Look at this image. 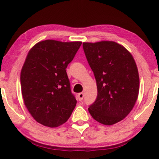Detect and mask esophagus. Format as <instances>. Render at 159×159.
<instances>
[{
    "label": "esophagus",
    "mask_w": 159,
    "mask_h": 159,
    "mask_svg": "<svg viewBox=\"0 0 159 159\" xmlns=\"http://www.w3.org/2000/svg\"><path fill=\"white\" fill-rule=\"evenodd\" d=\"M84 96V94L83 93H80L78 95V99H79V101H82V100H83Z\"/></svg>",
    "instance_id": "obj_1"
}]
</instances>
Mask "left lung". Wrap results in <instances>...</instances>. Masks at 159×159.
<instances>
[{
    "instance_id": "left-lung-1",
    "label": "left lung",
    "mask_w": 159,
    "mask_h": 159,
    "mask_svg": "<svg viewBox=\"0 0 159 159\" xmlns=\"http://www.w3.org/2000/svg\"><path fill=\"white\" fill-rule=\"evenodd\" d=\"M83 48L97 85V97L88 111L95 120L110 125L123 120L134 107L139 75L134 58L112 41L84 43Z\"/></svg>"
}]
</instances>
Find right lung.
Listing matches in <instances>:
<instances>
[{
	"mask_svg": "<svg viewBox=\"0 0 159 159\" xmlns=\"http://www.w3.org/2000/svg\"><path fill=\"white\" fill-rule=\"evenodd\" d=\"M81 45V42L48 39L28 52L21 72V94L27 110L42 125L59 126L75 107L66 69Z\"/></svg>",
	"mask_w": 159,
	"mask_h": 159,
	"instance_id": "obj_1",
	"label": "right lung"
}]
</instances>
